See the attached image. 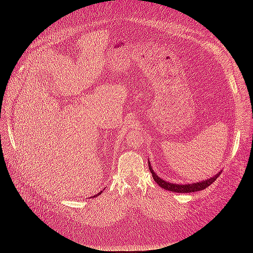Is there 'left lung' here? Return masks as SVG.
I'll return each instance as SVG.
<instances>
[{
    "mask_svg": "<svg viewBox=\"0 0 253 253\" xmlns=\"http://www.w3.org/2000/svg\"><path fill=\"white\" fill-rule=\"evenodd\" d=\"M149 169H150V172L152 173L153 178H154V180L158 183L159 187L164 188L165 190L172 191V192H177V193H190V192H197V191L204 190L206 188H208L211 183L215 181L218 176L220 175V172H218L216 175H214L213 177L207 179V180H204V181H201V182L188 183V185H177V183H176L175 185V183L168 182L160 177H158V176L154 173V171H153L150 164H149Z\"/></svg>",
    "mask_w": 253,
    "mask_h": 253,
    "instance_id": "1",
    "label": "left lung"
}]
</instances>
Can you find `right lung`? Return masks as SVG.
I'll return each mask as SVG.
<instances>
[{"instance_id":"right-lung-1","label":"right lung","mask_w":253,"mask_h":253,"mask_svg":"<svg viewBox=\"0 0 253 253\" xmlns=\"http://www.w3.org/2000/svg\"><path fill=\"white\" fill-rule=\"evenodd\" d=\"M101 193H102V191H101V192H100V193H99V194H101ZM99 194H98V195H99Z\"/></svg>"}]
</instances>
